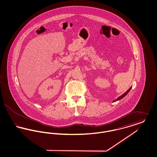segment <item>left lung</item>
<instances>
[{"mask_svg":"<svg viewBox=\"0 0 157 157\" xmlns=\"http://www.w3.org/2000/svg\"><path fill=\"white\" fill-rule=\"evenodd\" d=\"M131 88L132 87H130V88L129 89V90H127V92H125V93H124L123 95H122L121 96H120V97L118 98L117 99H116L115 100H114L113 101V102H116V101H119V100H120V99H121L122 98H123L124 97H125L126 95H127V94H128V93L130 91V90H131Z\"/></svg>","mask_w":157,"mask_h":157,"instance_id":"obj_1","label":"left lung"}]
</instances>
